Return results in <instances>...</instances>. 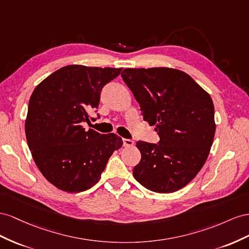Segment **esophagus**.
Masks as SVG:
<instances>
[{
	"label": "esophagus",
	"mask_w": 249,
	"mask_h": 249,
	"mask_svg": "<svg viewBox=\"0 0 249 249\" xmlns=\"http://www.w3.org/2000/svg\"><path fill=\"white\" fill-rule=\"evenodd\" d=\"M123 145L125 147H132L133 146V141L129 139H123Z\"/></svg>",
	"instance_id": "1"
}]
</instances>
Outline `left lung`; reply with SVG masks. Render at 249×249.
Masks as SVG:
<instances>
[{
	"label": "left lung",
	"mask_w": 249,
	"mask_h": 249,
	"mask_svg": "<svg viewBox=\"0 0 249 249\" xmlns=\"http://www.w3.org/2000/svg\"><path fill=\"white\" fill-rule=\"evenodd\" d=\"M121 75L160 136L159 144L137 142L142 159L133 168L134 178L156 193L186 187L203 167L214 141L211 96L176 69H125Z\"/></svg>",
	"instance_id": "1"
}]
</instances>
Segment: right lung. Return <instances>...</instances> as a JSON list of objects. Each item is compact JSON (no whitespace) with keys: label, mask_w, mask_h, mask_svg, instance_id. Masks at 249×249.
I'll use <instances>...</instances> for the list:
<instances>
[{"label":"right lung","mask_w":249,"mask_h":249,"mask_svg":"<svg viewBox=\"0 0 249 249\" xmlns=\"http://www.w3.org/2000/svg\"><path fill=\"white\" fill-rule=\"evenodd\" d=\"M122 69L71 65L55 71L34 89L25 122L27 143L41 174L69 193L90 189L123 145L115 133L85 130L98 108L101 89Z\"/></svg>","instance_id":"obj_1"}]
</instances>
